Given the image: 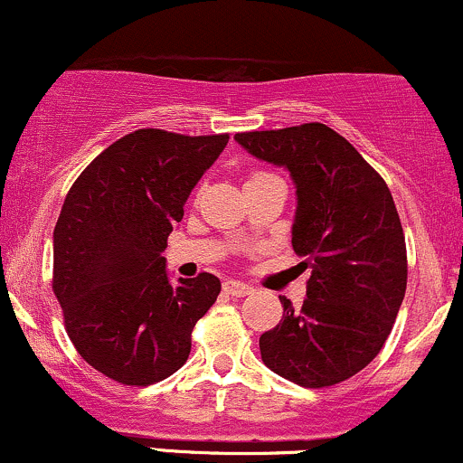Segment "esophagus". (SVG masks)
Wrapping results in <instances>:
<instances>
[{"label":"esophagus","mask_w":463,"mask_h":463,"mask_svg":"<svg viewBox=\"0 0 463 463\" xmlns=\"http://www.w3.org/2000/svg\"><path fill=\"white\" fill-rule=\"evenodd\" d=\"M223 292L231 294V297H248L252 292V288L241 281H226L223 283Z\"/></svg>","instance_id":"obj_1"}]
</instances>
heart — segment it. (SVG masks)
I'll return each mask as SVG.
<instances>
[{
    "label": "heart",
    "instance_id": "obj_1",
    "mask_svg": "<svg viewBox=\"0 0 463 463\" xmlns=\"http://www.w3.org/2000/svg\"><path fill=\"white\" fill-rule=\"evenodd\" d=\"M261 175H268V174H263V171H255V174L250 175V180H252V177H261Z\"/></svg>",
    "mask_w": 463,
    "mask_h": 463
}]
</instances>
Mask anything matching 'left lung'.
Masks as SVG:
<instances>
[{
	"instance_id": "8db88e82",
	"label": "left lung",
	"mask_w": 463,
	"mask_h": 463,
	"mask_svg": "<svg viewBox=\"0 0 463 463\" xmlns=\"http://www.w3.org/2000/svg\"><path fill=\"white\" fill-rule=\"evenodd\" d=\"M235 140L292 175V248L312 270L301 309L279 297L283 318L259 338L261 360L307 389L343 383L380 354L406 292L404 231L387 182L323 123Z\"/></svg>"
}]
</instances>
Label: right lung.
<instances>
[{
    "label": "right lung",
    "mask_w": 463,
    "mask_h": 463,
    "mask_svg": "<svg viewBox=\"0 0 463 463\" xmlns=\"http://www.w3.org/2000/svg\"><path fill=\"white\" fill-rule=\"evenodd\" d=\"M231 136L138 129L76 177L54 226L52 292L85 363L127 387L175 373L222 283L200 272L171 286L166 240Z\"/></svg>",
    "instance_id": "right-lung-1"
}]
</instances>
